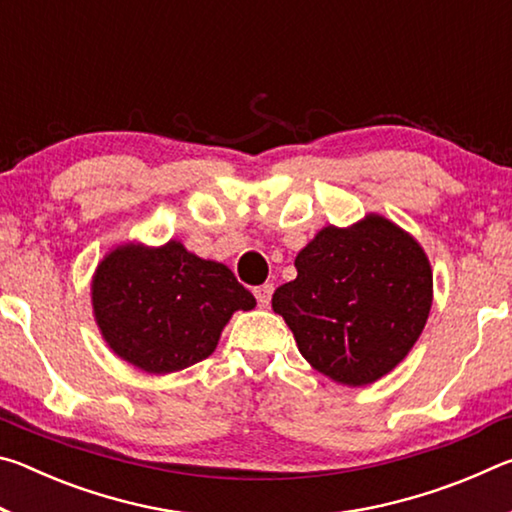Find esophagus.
Listing matches in <instances>:
<instances>
[{"mask_svg": "<svg viewBox=\"0 0 512 512\" xmlns=\"http://www.w3.org/2000/svg\"><path fill=\"white\" fill-rule=\"evenodd\" d=\"M271 296H273V284H262V287L255 289V298L259 302V307H268Z\"/></svg>", "mask_w": 512, "mask_h": 512, "instance_id": "obj_1", "label": "esophagus"}]
</instances>
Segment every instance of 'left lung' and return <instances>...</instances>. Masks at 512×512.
Wrapping results in <instances>:
<instances>
[{"mask_svg":"<svg viewBox=\"0 0 512 512\" xmlns=\"http://www.w3.org/2000/svg\"><path fill=\"white\" fill-rule=\"evenodd\" d=\"M296 271L273 293V311L309 366L336 384L357 388L388 375L427 325L429 257L386 216L325 225L298 253Z\"/></svg>","mask_w":512,"mask_h":512,"instance_id":"obj_1","label":"left lung"}]
</instances>
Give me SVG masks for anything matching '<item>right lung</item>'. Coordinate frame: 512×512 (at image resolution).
<instances>
[{
  "mask_svg": "<svg viewBox=\"0 0 512 512\" xmlns=\"http://www.w3.org/2000/svg\"><path fill=\"white\" fill-rule=\"evenodd\" d=\"M92 314L108 348L149 375H169L210 357L235 311L255 298L221 262L169 239L128 241L94 268Z\"/></svg>",
  "mask_w": 512,
  "mask_h": 512,
  "instance_id": "right-lung-1",
  "label": "right lung"
}]
</instances>
